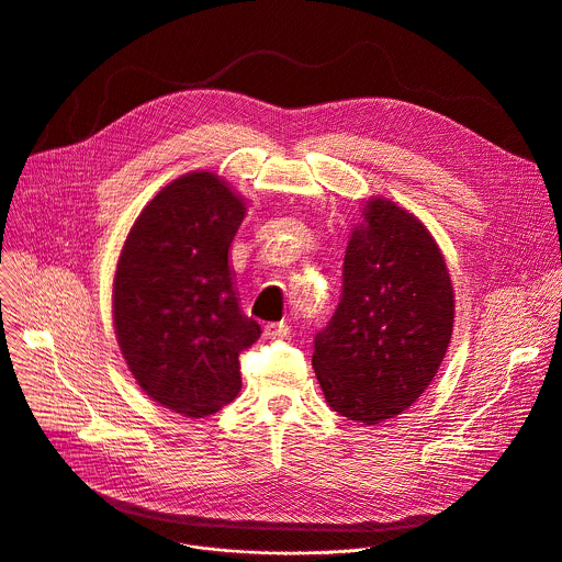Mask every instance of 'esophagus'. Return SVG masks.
Segmentation results:
<instances>
[{"mask_svg":"<svg viewBox=\"0 0 562 562\" xmlns=\"http://www.w3.org/2000/svg\"><path fill=\"white\" fill-rule=\"evenodd\" d=\"M289 324L286 322H269L265 324V335L267 337H286L289 335Z\"/></svg>","mask_w":562,"mask_h":562,"instance_id":"34e87169","label":"esophagus"}]
</instances>
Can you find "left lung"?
I'll use <instances>...</instances> for the list:
<instances>
[{"label":"left lung","mask_w":562,"mask_h":562,"mask_svg":"<svg viewBox=\"0 0 562 562\" xmlns=\"http://www.w3.org/2000/svg\"><path fill=\"white\" fill-rule=\"evenodd\" d=\"M344 256V291L315 337L313 368L326 404L378 426L411 408L450 346L454 289L426 225L389 199L361 207Z\"/></svg>","instance_id":"left-lung-1"}]
</instances>
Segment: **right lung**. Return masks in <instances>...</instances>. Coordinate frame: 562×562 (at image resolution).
Instances as JSON below:
<instances>
[{
	"mask_svg": "<svg viewBox=\"0 0 562 562\" xmlns=\"http://www.w3.org/2000/svg\"><path fill=\"white\" fill-rule=\"evenodd\" d=\"M247 201L214 171L182 173L134 221L112 282V319L136 384L203 419L243 389L238 355L260 337L234 289L229 247Z\"/></svg>",
	"mask_w": 562,
	"mask_h": 562,
	"instance_id": "add662e5",
	"label": "right lung"
}]
</instances>
